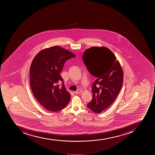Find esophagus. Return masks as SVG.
<instances>
[{
    "instance_id": "1",
    "label": "esophagus",
    "mask_w": 155,
    "mask_h": 155,
    "mask_svg": "<svg viewBox=\"0 0 155 155\" xmlns=\"http://www.w3.org/2000/svg\"><path fill=\"white\" fill-rule=\"evenodd\" d=\"M82 90L81 89H78L76 91H74V93L75 94H80V93H82Z\"/></svg>"
}]
</instances>
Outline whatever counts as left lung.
Masks as SVG:
<instances>
[{
  "label": "left lung",
  "instance_id": "1",
  "mask_svg": "<svg viewBox=\"0 0 155 155\" xmlns=\"http://www.w3.org/2000/svg\"><path fill=\"white\" fill-rule=\"evenodd\" d=\"M82 59L89 72L97 77L92 86V99L87 107L99 114L116 99L122 87L124 73L120 62L107 48L87 49Z\"/></svg>",
  "mask_w": 155,
  "mask_h": 155
}]
</instances>
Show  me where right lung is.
Returning <instances> with one entry per match:
<instances>
[{"instance_id": "1", "label": "right lung", "mask_w": 155, "mask_h": 155, "mask_svg": "<svg viewBox=\"0 0 155 155\" xmlns=\"http://www.w3.org/2000/svg\"><path fill=\"white\" fill-rule=\"evenodd\" d=\"M75 55L54 46L40 51L35 57L30 67V84L33 94L42 106L52 112L63 109L71 95L67 91L60 75L65 62ZM62 82L59 87L58 83Z\"/></svg>"}]
</instances>
